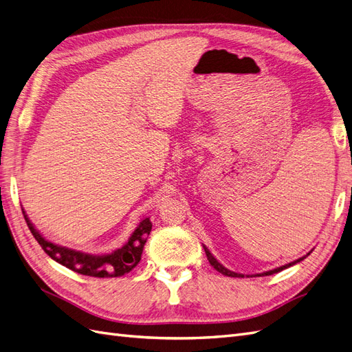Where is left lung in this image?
<instances>
[{"label":"left lung","instance_id":"left-lung-1","mask_svg":"<svg viewBox=\"0 0 352 352\" xmlns=\"http://www.w3.org/2000/svg\"><path fill=\"white\" fill-rule=\"evenodd\" d=\"M204 251H206V255H207V260L210 261V264H211L212 267H214L219 273L225 274V276H229V278H243V274H239V273H235V272H230V270H228V269L225 267V265H221L214 257H212V254L207 250V247H204ZM308 254H310V252H308ZM308 254H307V255H308ZM304 258H305V257H301V258H298V260H295V261H292V263H289V264L282 265V267L273 269V270H270V272H264V273H260V274H257V276H270V274H274V273H278V272H282L283 269H287V267H291V265L302 261Z\"/></svg>","mask_w":352,"mask_h":352}]
</instances>
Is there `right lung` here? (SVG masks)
<instances>
[{
	"label": "right lung",
	"mask_w": 352,
	"mask_h": 352,
	"mask_svg": "<svg viewBox=\"0 0 352 352\" xmlns=\"http://www.w3.org/2000/svg\"><path fill=\"white\" fill-rule=\"evenodd\" d=\"M23 216L30 233L38 241L45 254H48L54 261L65 265V267L85 276H92V278H117V276H123L133 270L138 263L141 261L144 245L153 228L151 220L146 217L138 225L129 241L122 248L113 251L111 254L92 255L60 247V245L47 241L32 225L25 211Z\"/></svg>",
	"instance_id": "add662e5"
}]
</instances>
